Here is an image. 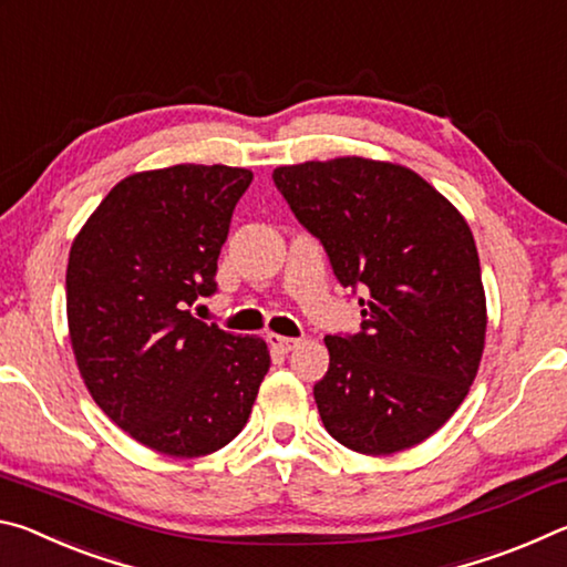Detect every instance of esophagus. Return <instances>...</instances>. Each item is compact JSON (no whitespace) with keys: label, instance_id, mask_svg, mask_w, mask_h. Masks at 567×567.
Wrapping results in <instances>:
<instances>
[{"label":"esophagus","instance_id":"esophagus-1","mask_svg":"<svg viewBox=\"0 0 567 567\" xmlns=\"http://www.w3.org/2000/svg\"><path fill=\"white\" fill-rule=\"evenodd\" d=\"M267 342H270V348H272L275 352L285 354V352L295 350V348H297V342H300V340H295V338H285V334H267Z\"/></svg>","mask_w":567,"mask_h":567}]
</instances>
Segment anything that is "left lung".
Here are the masks:
<instances>
[{
	"instance_id": "8db88e82",
	"label": "left lung",
	"mask_w": 567,
	"mask_h": 567,
	"mask_svg": "<svg viewBox=\"0 0 567 567\" xmlns=\"http://www.w3.org/2000/svg\"><path fill=\"white\" fill-rule=\"evenodd\" d=\"M342 287L362 290L358 334H328L322 425L344 447L422 443L465 400L485 348V290L465 217L417 172L338 157L272 172Z\"/></svg>"
}]
</instances>
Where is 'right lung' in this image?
Masks as SVG:
<instances>
[{"instance_id":"add662e5","label":"right lung","mask_w":567,"mask_h":567,"mask_svg":"<svg viewBox=\"0 0 567 567\" xmlns=\"http://www.w3.org/2000/svg\"><path fill=\"white\" fill-rule=\"evenodd\" d=\"M252 172L175 165L110 189L66 265L70 340L94 402L137 443L199 457L235 440L270 370L260 338L192 318Z\"/></svg>"}]
</instances>
